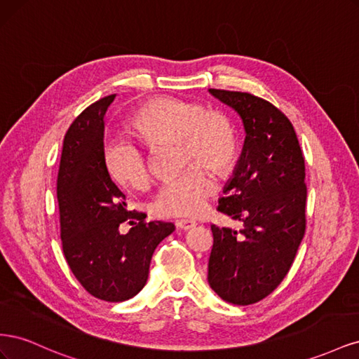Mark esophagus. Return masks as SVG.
I'll return each mask as SVG.
<instances>
[{"label":"esophagus","instance_id":"obj_1","mask_svg":"<svg viewBox=\"0 0 359 359\" xmlns=\"http://www.w3.org/2000/svg\"><path fill=\"white\" fill-rule=\"evenodd\" d=\"M177 227L181 231H189V229H193L194 226H196V222L193 220H177Z\"/></svg>","mask_w":359,"mask_h":359}]
</instances>
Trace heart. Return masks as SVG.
<instances>
[{"label": "heart", "mask_w": 359, "mask_h": 359, "mask_svg": "<svg viewBox=\"0 0 359 359\" xmlns=\"http://www.w3.org/2000/svg\"><path fill=\"white\" fill-rule=\"evenodd\" d=\"M132 127L148 147L178 140L182 161L196 160L217 172H227L235 161V130L223 112L205 109L196 102L163 97L147 103L135 114ZM103 163L111 178L123 186L144 189L149 181L148 161L132 140L109 139L103 147ZM217 190L212 173L190 165L178 177L161 184L153 201L158 217H196Z\"/></svg>", "instance_id": "b5f03b06"}]
</instances>
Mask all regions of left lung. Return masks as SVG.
<instances>
[{
	"mask_svg": "<svg viewBox=\"0 0 359 359\" xmlns=\"http://www.w3.org/2000/svg\"><path fill=\"white\" fill-rule=\"evenodd\" d=\"M210 93L240 115L245 139L217 206L244 229L211 224L208 283L222 299L248 306L283 281L297 256L306 233V165L292 123L274 104L248 93Z\"/></svg>",
	"mask_w": 359,
	"mask_h": 359,
	"instance_id": "1",
	"label": "left lung"
}]
</instances>
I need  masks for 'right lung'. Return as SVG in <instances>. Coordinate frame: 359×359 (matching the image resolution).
I'll return each mask as SVG.
<instances>
[{"instance_id": "1", "label": "right lung", "mask_w": 359, "mask_h": 359, "mask_svg": "<svg viewBox=\"0 0 359 359\" xmlns=\"http://www.w3.org/2000/svg\"><path fill=\"white\" fill-rule=\"evenodd\" d=\"M115 94L93 103L74 119L62 144L57 196L62 252L74 277L93 297L121 302L147 285L156 247L175 231L173 223L145 222L128 211L126 194L103 163L104 114ZM133 219L126 236L118 224Z\"/></svg>"}]
</instances>
